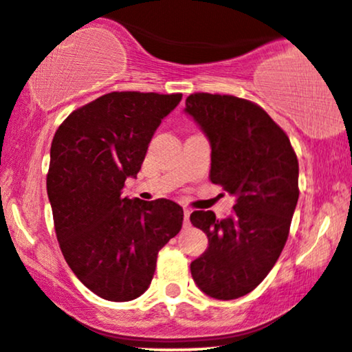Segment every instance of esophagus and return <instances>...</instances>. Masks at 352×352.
<instances>
[{
	"instance_id": "obj_1",
	"label": "esophagus",
	"mask_w": 352,
	"mask_h": 352,
	"mask_svg": "<svg viewBox=\"0 0 352 352\" xmlns=\"http://www.w3.org/2000/svg\"><path fill=\"white\" fill-rule=\"evenodd\" d=\"M184 216H185V221H184V228L188 229L190 228V209H184Z\"/></svg>"
}]
</instances>
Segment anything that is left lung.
Returning <instances> with one entry per match:
<instances>
[{
	"label": "left lung",
	"mask_w": 352,
	"mask_h": 352,
	"mask_svg": "<svg viewBox=\"0 0 352 352\" xmlns=\"http://www.w3.org/2000/svg\"><path fill=\"white\" fill-rule=\"evenodd\" d=\"M185 112L211 143L212 184L235 197L232 214L193 211L209 247L191 261L197 286L214 299L248 294L281 255L299 199V161L281 126L255 102L195 92Z\"/></svg>",
	"instance_id": "8db88e82"
}]
</instances>
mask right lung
Returning a JSON list of instances; mask_svg holds the SVG:
<instances>
[{
  "label": "right lung",
  "instance_id": "add662e5",
  "mask_svg": "<svg viewBox=\"0 0 352 352\" xmlns=\"http://www.w3.org/2000/svg\"><path fill=\"white\" fill-rule=\"evenodd\" d=\"M182 94L110 92L71 112L50 149L47 193L61 253L102 299L126 302L149 287L157 253L180 232L184 209L170 199L122 198L162 118Z\"/></svg>",
  "mask_w": 352,
  "mask_h": 352
}]
</instances>
